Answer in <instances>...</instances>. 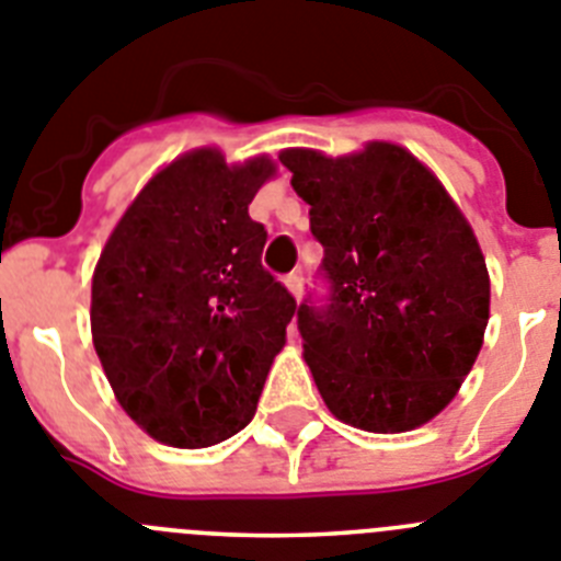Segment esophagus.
Listing matches in <instances>:
<instances>
[{"mask_svg":"<svg viewBox=\"0 0 561 561\" xmlns=\"http://www.w3.org/2000/svg\"><path fill=\"white\" fill-rule=\"evenodd\" d=\"M285 285H287V290H290V294L299 299V296H301V274H287Z\"/></svg>","mask_w":561,"mask_h":561,"instance_id":"34e87169","label":"esophagus"}]
</instances>
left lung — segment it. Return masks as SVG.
Instances as JSON below:
<instances>
[{
  "mask_svg": "<svg viewBox=\"0 0 561 561\" xmlns=\"http://www.w3.org/2000/svg\"><path fill=\"white\" fill-rule=\"evenodd\" d=\"M279 160L324 248L328 296H308L296 313L321 398L364 432L432 421L489 324V271L471 226L401 146L369 144L347 158L287 149Z\"/></svg>",
  "mask_w": 561,
  "mask_h": 561,
  "instance_id": "left-lung-1",
  "label": "left lung"
}]
</instances>
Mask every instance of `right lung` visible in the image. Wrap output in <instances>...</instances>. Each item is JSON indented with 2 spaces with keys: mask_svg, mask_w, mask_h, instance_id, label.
Segmentation results:
<instances>
[{
  "mask_svg": "<svg viewBox=\"0 0 561 561\" xmlns=\"http://www.w3.org/2000/svg\"><path fill=\"white\" fill-rule=\"evenodd\" d=\"M267 158L199 149L146 183L92 276V341L115 398L154 440L206 449L251 423L296 299L248 217Z\"/></svg>",
  "mask_w": 561,
  "mask_h": 561,
  "instance_id": "obj_1",
  "label": "right lung"
}]
</instances>
